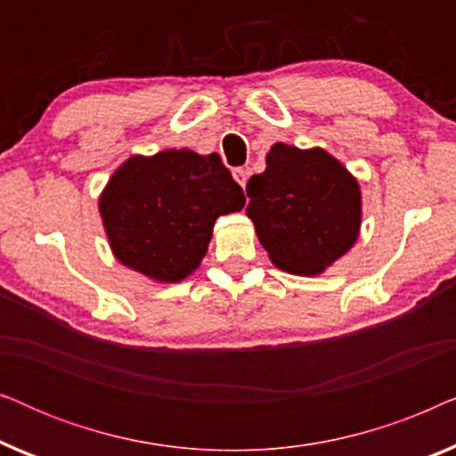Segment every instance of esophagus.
Returning a JSON list of instances; mask_svg holds the SVG:
<instances>
[{
  "instance_id": "obj_1",
  "label": "esophagus",
  "mask_w": 456,
  "mask_h": 456,
  "mask_svg": "<svg viewBox=\"0 0 456 456\" xmlns=\"http://www.w3.org/2000/svg\"><path fill=\"white\" fill-rule=\"evenodd\" d=\"M232 176H234V180H236V183H239L240 186H245V184H247V178H248V172L245 170V167H234Z\"/></svg>"
}]
</instances>
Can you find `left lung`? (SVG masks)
<instances>
[{
  "instance_id": "left-lung-1",
  "label": "left lung",
  "mask_w": 456,
  "mask_h": 456,
  "mask_svg": "<svg viewBox=\"0 0 456 456\" xmlns=\"http://www.w3.org/2000/svg\"><path fill=\"white\" fill-rule=\"evenodd\" d=\"M247 197L261 247L282 272L320 276L359 239V180L322 147L273 142L265 170L248 178Z\"/></svg>"
}]
</instances>
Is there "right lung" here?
Segmentation results:
<instances>
[{"label":"right lung","instance_id":"obj_1","mask_svg":"<svg viewBox=\"0 0 456 456\" xmlns=\"http://www.w3.org/2000/svg\"><path fill=\"white\" fill-rule=\"evenodd\" d=\"M242 208L245 192L220 155L191 149L130 155L99 195L114 257L158 284H178L195 273L217 217Z\"/></svg>","mask_w":456,"mask_h":456}]
</instances>
